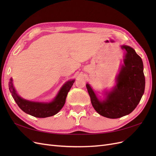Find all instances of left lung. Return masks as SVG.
Segmentation results:
<instances>
[{
	"label": "left lung",
	"mask_w": 156,
	"mask_h": 156,
	"mask_svg": "<svg viewBox=\"0 0 156 156\" xmlns=\"http://www.w3.org/2000/svg\"><path fill=\"white\" fill-rule=\"evenodd\" d=\"M122 49L126 51L124 65L117 77L116 85L106 100L100 101L90 86L86 85L94 109L108 119H119L129 115L137 106L144 92L142 59L130 47L122 45Z\"/></svg>",
	"instance_id": "1"
}]
</instances>
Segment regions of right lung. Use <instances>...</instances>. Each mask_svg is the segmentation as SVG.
Listing matches in <instances>:
<instances>
[{
  "instance_id": "obj_1",
  "label": "right lung",
  "mask_w": 156,
  "mask_h": 156,
  "mask_svg": "<svg viewBox=\"0 0 156 156\" xmlns=\"http://www.w3.org/2000/svg\"><path fill=\"white\" fill-rule=\"evenodd\" d=\"M74 81L75 80H72L66 83L60 89L55 100L49 103L32 102L23 100L16 92L15 89L13 87L12 79L9 83V89L14 100L23 111L34 117L46 118L56 115L63 107L68 93L72 88Z\"/></svg>"
}]
</instances>
